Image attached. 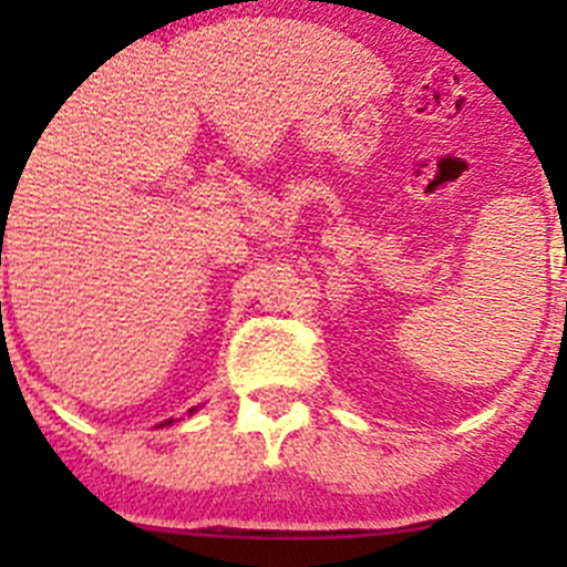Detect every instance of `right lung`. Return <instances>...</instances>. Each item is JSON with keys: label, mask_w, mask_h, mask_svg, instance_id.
I'll return each mask as SVG.
<instances>
[{"label": "right lung", "mask_w": 567, "mask_h": 567, "mask_svg": "<svg viewBox=\"0 0 567 567\" xmlns=\"http://www.w3.org/2000/svg\"><path fill=\"white\" fill-rule=\"evenodd\" d=\"M193 412H195V409H189V414H193ZM164 423H173V420H164ZM164 423H162V425H164Z\"/></svg>", "instance_id": "add662e5"}]
</instances>
